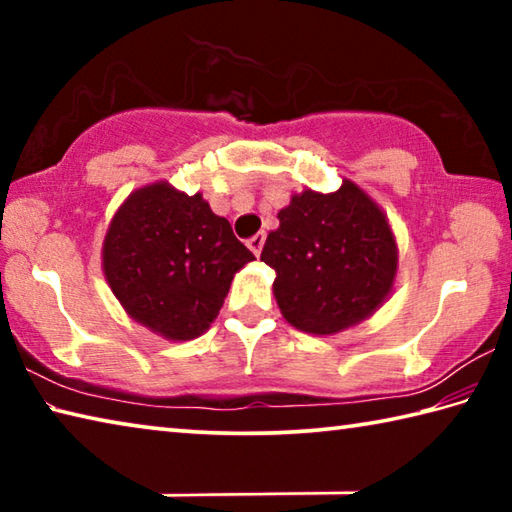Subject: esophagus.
Here are the masks:
<instances>
[{"mask_svg": "<svg viewBox=\"0 0 512 512\" xmlns=\"http://www.w3.org/2000/svg\"><path fill=\"white\" fill-rule=\"evenodd\" d=\"M264 241H266V235H264V232H257V235H255V237H250V239H248V248H250V250H253V253H255V255L259 257V255H262Z\"/></svg>", "mask_w": 512, "mask_h": 512, "instance_id": "1", "label": "esophagus"}]
</instances>
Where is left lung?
Wrapping results in <instances>:
<instances>
[{
    "instance_id": "obj_1",
    "label": "left lung",
    "mask_w": 512,
    "mask_h": 512,
    "mask_svg": "<svg viewBox=\"0 0 512 512\" xmlns=\"http://www.w3.org/2000/svg\"><path fill=\"white\" fill-rule=\"evenodd\" d=\"M277 219L262 262L275 271L277 307L300 332L339 334L391 296L395 235L381 207L352 180L332 194H293Z\"/></svg>"
}]
</instances>
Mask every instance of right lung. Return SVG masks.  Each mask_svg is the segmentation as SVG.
<instances>
[{
    "instance_id": "1",
    "label": "right lung",
    "mask_w": 512,
    "mask_h": 512,
    "mask_svg": "<svg viewBox=\"0 0 512 512\" xmlns=\"http://www.w3.org/2000/svg\"><path fill=\"white\" fill-rule=\"evenodd\" d=\"M101 259L128 316L164 339L189 341L214 323L235 273L255 255L203 194L160 180L121 203Z\"/></svg>"
}]
</instances>
